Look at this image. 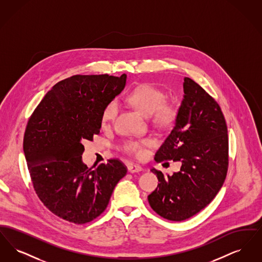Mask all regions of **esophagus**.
<instances>
[{"label": "esophagus", "instance_id": "34e87169", "mask_svg": "<svg viewBox=\"0 0 262 262\" xmlns=\"http://www.w3.org/2000/svg\"><path fill=\"white\" fill-rule=\"evenodd\" d=\"M127 169H128V171L130 173H138V172H141L143 170L142 167L140 165H138V164H129L127 166Z\"/></svg>", "mask_w": 262, "mask_h": 262}]
</instances>
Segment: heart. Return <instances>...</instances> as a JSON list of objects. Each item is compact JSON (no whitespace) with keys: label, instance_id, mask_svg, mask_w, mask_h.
<instances>
[{"label":"heart","instance_id":"1","mask_svg":"<svg viewBox=\"0 0 262 262\" xmlns=\"http://www.w3.org/2000/svg\"><path fill=\"white\" fill-rule=\"evenodd\" d=\"M167 95L160 88L152 84H141L130 91L125 100L126 102L146 116L158 125L167 126L173 124L178 116V108L173 102L166 100ZM118 114V104L116 101L109 102L101 115L102 125H110ZM152 144V138H130L125 140L122 145L123 150L137 157L142 158L146 154V148Z\"/></svg>","mask_w":262,"mask_h":262}]
</instances>
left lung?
<instances>
[{"instance_id": "1", "label": "left lung", "mask_w": 262, "mask_h": 262, "mask_svg": "<svg viewBox=\"0 0 262 262\" xmlns=\"http://www.w3.org/2000/svg\"><path fill=\"white\" fill-rule=\"evenodd\" d=\"M174 127L155 160L182 162L172 176L152 169L159 184L148 195L151 208L163 218L184 221L206 207L223 186L229 166V139L219 104L189 77Z\"/></svg>"}]
</instances>
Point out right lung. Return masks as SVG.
<instances>
[{
    "instance_id": "obj_1",
    "label": "right lung",
    "mask_w": 262,
    "mask_h": 262,
    "mask_svg": "<svg viewBox=\"0 0 262 262\" xmlns=\"http://www.w3.org/2000/svg\"><path fill=\"white\" fill-rule=\"evenodd\" d=\"M126 75H73L56 83L30 116L24 151L39 200L66 221L85 224L108 206L127 169L109 159L94 170L81 161V141L99 135L105 106L125 88Z\"/></svg>"
}]
</instances>
